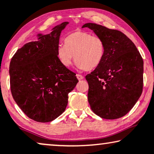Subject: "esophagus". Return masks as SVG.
<instances>
[{
  "label": "esophagus",
  "instance_id": "1",
  "mask_svg": "<svg viewBox=\"0 0 154 154\" xmlns=\"http://www.w3.org/2000/svg\"><path fill=\"white\" fill-rule=\"evenodd\" d=\"M76 77H77V79L79 80V81H81V80H82L84 79L83 75H82L81 74H76Z\"/></svg>",
  "mask_w": 154,
  "mask_h": 154
}]
</instances>
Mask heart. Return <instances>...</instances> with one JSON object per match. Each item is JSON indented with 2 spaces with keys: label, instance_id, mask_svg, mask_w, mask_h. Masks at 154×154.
<instances>
[{
  "label": "heart",
  "instance_id": "b5f03b06",
  "mask_svg": "<svg viewBox=\"0 0 154 154\" xmlns=\"http://www.w3.org/2000/svg\"><path fill=\"white\" fill-rule=\"evenodd\" d=\"M64 45L57 47L60 62L69 67L75 59L81 69L92 70L100 65L104 58L106 46L102 38L81 30H75L66 35Z\"/></svg>",
  "mask_w": 154,
  "mask_h": 154
}]
</instances>
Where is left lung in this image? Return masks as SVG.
<instances>
[{
	"label": "left lung",
	"mask_w": 154,
	"mask_h": 154,
	"mask_svg": "<svg viewBox=\"0 0 154 154\" xmlns=\"http://www.w3.org/2000/svg\"><path fill=\"white\" fill-rule=\"evenodd\" d=\"M102 38L104 58L85 76L89 85L88 101L96 115L106 119L126 115L136 103L143 88V60L136 46L121 31L88 23Z\"/></svg>",
	"instance_id": "1"
}]
</instances>
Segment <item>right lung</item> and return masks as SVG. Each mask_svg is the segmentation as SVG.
<instances>
[{
    "instance_id": "1",
    "label": "right lung",
    "mask_w": 154,
    "mask_h": 154,
    "mask_svg": "<svg viewBox=\"0 0 154 154\" xmlns=\"http://www.w3.org/2000/svg\"><path fill=\"white\" fill-rule=\"evenodd\" d=\"M68 23L55 26L51 34H39L38 41L26 44L11 60L12 97L22 111L36 122H49L59 117L67 106L69 93L79 82L57 55L60 35Z\"/></svg>"
}]
</instances>
